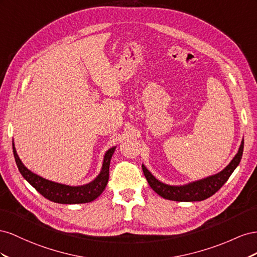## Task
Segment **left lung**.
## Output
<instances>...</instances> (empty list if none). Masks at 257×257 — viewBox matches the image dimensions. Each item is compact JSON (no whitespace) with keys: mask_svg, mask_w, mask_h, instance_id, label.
<instances>
[{"mask_svg":"<svg viewBox=\"0 0 257 257\" xmlns=\"http://www.w3.org/2000/svg\"><path fill=\"white\" fill-rule=\"evenodd\" d=\"M243 146L244 142L242 140L241 141V145L238 150V153L236 154V156L232 158L229 165L221 172L199 181L188 183V184L185 185L175 186L165 184V183L160 182L154 177V175L146 169V167L144 165H142V170L146 180H148V183L153 188L154 192H156L159 196L165 198V199L185 202L201 201L207 199V198L211 197L212 195H214L217 190L225 184L227 180L229 179L233 170L236 169L238 165L240 164L241 158H242Z\"/></svg>","mask_w":257,"mask_h":257,"instance_id":"8db88e82","label":"left lung"}]
</instances>
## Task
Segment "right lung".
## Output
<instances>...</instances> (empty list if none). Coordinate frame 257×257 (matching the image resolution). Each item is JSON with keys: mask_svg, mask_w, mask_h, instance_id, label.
<instances>
[{"mask_svg": "<svg viewBox=\"0 0 257 257\" xmlns=\"http://www.w3.org/2000/svg\"><path fill=\"white\" fill-rule=\"evenodd\" d=\"M115 149L116 146L106 151L101 171L96 179L85 185L70 186L46 180L29 170L17 155L15 144L13 143L14 157L15 160H16L18 170L21 173V175H23V177L30 183L42 196L47 198L48 200L63 204L91 202L94 199H97V198L103 193V190L106 187V184L108 182L109 163H111V158L115 152Z\"/></svg>", "mask_w": 257, "mask_h": 257, "instance_id": "obj_1", "label": "right lung"}]
</instances>
